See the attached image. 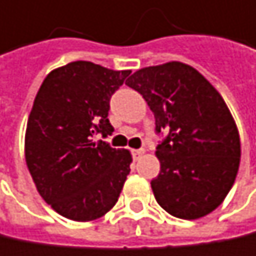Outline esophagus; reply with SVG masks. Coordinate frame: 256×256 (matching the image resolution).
Listing matches in <instances>:
<instances>
[{
  "label": "esophagus",
  "instance_id": "esophagus-1",
  "mask_svg": "<svg viewBox=\"0 0 256 256\" xmlns=\"http://www.w3.org/2000/svg\"><path fill=\"white\" fill-rule=\"evenodd\" d=\"M131 153H132V158L134 159H138L142 154L144 153V148H136V150H131Z\"/></svg>",
  "mask_w": 256,
  "mask_h": 256
}]
</instances>
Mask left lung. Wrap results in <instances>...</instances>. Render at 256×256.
Returning a JSON list of instances; mask_svg holds the SVG:
<instances>
[{"instance_id":"1","label":"left lung","mask_w":256,"mask_h":256,"mask_svg":"<svg viewBox=\"0 0 256 256\" xmlns=\"http://www.w3.org/2000/svg\"><path fill=\"white\" fill-rule=\"evenodd\" d=\"M154 114L160 172L152 180L156 202L168 214L198 220L216 209L239 171L236 122L220 92L194 68L170 62L137 70L126 82Z\"/></svg>"}]
</instances>
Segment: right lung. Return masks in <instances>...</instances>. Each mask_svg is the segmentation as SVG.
Segmentation results:
<instances>
[{"mask_svg":"<svg viewBox=\"0 0 256 256\" xmlns=\"http://www.w3.org/2000/svg\"><path fill=\"white\" fill-rule=\"evenodd\" d=\"M131 70H112L91 62H72L44 80L30 110L26 165L36 190L57 214L74 221H92L118 202L131 153L113 148L110 97Z\"/></svg>","mask_w":256,"mask_h":256,"instance_id":"obj_1","label":"right lung"}]
</instances>
